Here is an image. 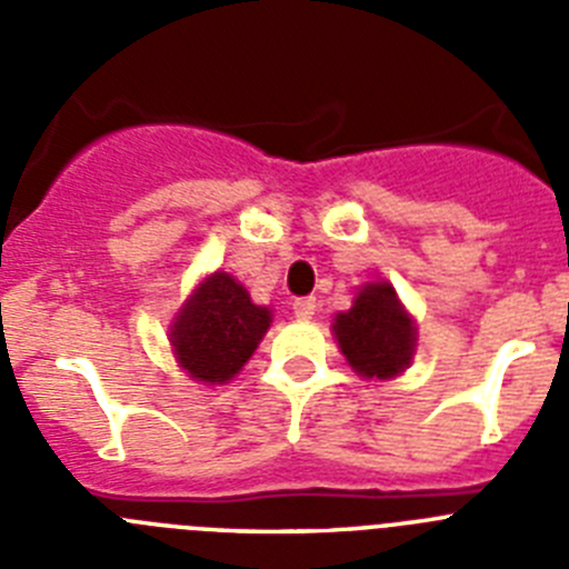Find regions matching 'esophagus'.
Segmentation results:
<instances>
[{
  "label": "esophagus",
  "instance_id": "34e87169",
  "mask_svg": "<svg viewBox=\"0 0 569 569\" xmlns=\"http://www.w3.org/2000/svg\"><path fill=\"white\" fill-rule=\"evenodd\" d=\"M293 313L296 319L301 321H310L316 316V296H305V299H296L293 301Z\"/></svg>",
  "mask_w": 569,
  "mask_h": 569
}]
</instances>
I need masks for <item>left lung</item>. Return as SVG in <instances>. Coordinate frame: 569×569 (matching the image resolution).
Returning <instances> with one entry per match:
<instances>
[{
	"label": "left lung",
	"mask_w": 569,
	"mask_h": 569,
	"mask_svg": "<svg viewBox=\"0 0 569 569\" xmlns=\"http://www.w3.org/2000/svg\"><path fill=\"white\" fill-rule=\"evenodd\" d=\"M333 330L350 367L367 379H390L413 359V321L385 281L361 288L353 308L336 316Z\"/></svg>",
	"instance_id": "left-lung-1"
}]
</instances>
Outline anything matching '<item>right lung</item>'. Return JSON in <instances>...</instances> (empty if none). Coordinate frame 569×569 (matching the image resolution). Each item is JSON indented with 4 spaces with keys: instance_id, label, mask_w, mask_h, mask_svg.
Listing matches in <instances>:
<instances>
[{
    "instance_id": "add662e5",
    "label": "right lung",
    "mask_w": 569,
    "mask_h": 569,
    "mask_svg": "<svg viewBox=\"0 0 569 569\" xmlns=\"http://www.w3.org/2000/svg\"><path fill=\"white\" fill-rule=\"evenodd\" d=\"M270 328V310L250 301V293L228 273H213L184 305L173 325L179 365L196 381L222 385L239 373Z\"/></svg>"
}]
</instances>
